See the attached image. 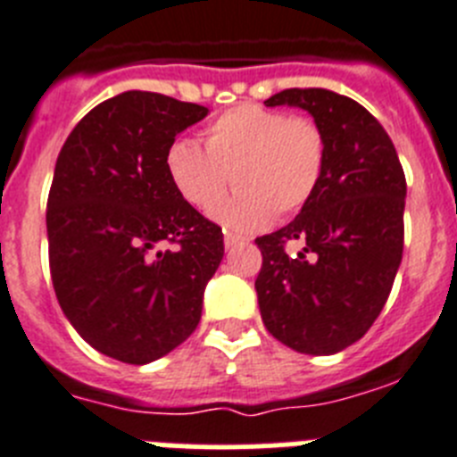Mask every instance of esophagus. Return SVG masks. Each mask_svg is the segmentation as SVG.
Listing matches in <instances>:
<instances>
[{
    "label": "esophagus",
    "instance_id": "esophagus-1",
    "mask_svg": "<svg viewBox=\"0 0 457 457\" xmlns=\"http://www.w3.org/2000/svg\"><path fill=\"white\" fill-rule=\"evenodd\" d=\"M244 244H246V239H241V237L225 235V248H228V251H232V248L237 246H244Z\"/></svg>",
    "mask_w": 457,
    "mask_h": 457
}]
</instances>
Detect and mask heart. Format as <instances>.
Segmentation results:
<instances>
[{"instance_id": "obj_1", "label": "heart", "mask_w": 457, "mask_h": 457, "mask_svg": "<svg viewBox=\"0 0 457 457\" xmlns=\"http://www.w3.org/2000/svg\"><path fill=\"white\" fill-rule=\"evenodd\" d=\"M204 151L190 139L167 148L164 170L179 197L197 211H211L229 183L239 187L213 211V220L237 235L293 216L309 204L325 171L323 129L312 118L239 104L206 125Z\"/></svg>"}]
</instances>
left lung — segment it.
I'll use <instances>...</instances> for the list:
<instances>
[{
	"instance_id": "8db88e82",
	"label": "left lung",
	"mask_w": 457,
	"mask_h": 457,
	"mask_svg": "<svg viewBox=\"0 0 457 457\" xmlns=\"http://www.w3.org/2000/svg\"><path fill=\"white\" fill-rule=\"evenodd\" d=\"M264 104L312 113L328 155L309 204L255 239L260 316L287 348L332 355L365 335L388 300L404 248V171L388 132L355 99L290 87ZM287 243L303 248L287 253Z\"/></svg>"
}]
</instances>
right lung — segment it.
<instances>
[{
  "label": "right lung",
  "instance_id": "1",
  "mask_svg": "<svg viewBox=\"0 0 457 457\" xmlns=\"http://www.w3.org/2000/svg\"><path fill=\"white\" fill-rule=\"evenodd\" d=\"M209 109L157 92L106 99L57 155L46 229L53 287L95 351L148 365L193 335L222 260V229L164 170L176 134ZM167 240L176 249L162 252Z\"/></svg>",
  "mask_w": 457,
  "mask_h": 457
}]
</instances>
